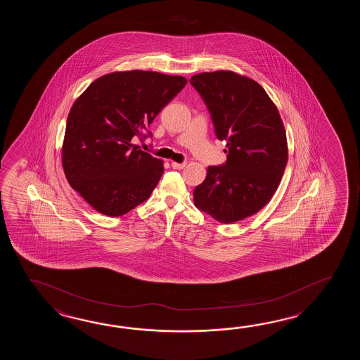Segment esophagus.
Wrapping results in <instances>:
<instances>
[{
  "mask_svg": "<svg viewBox=\"0 0 360 360\" xmlns=\"http://www.w3.org/2000/svg\"><path fill=\"white\" fill-rule=\"evenodd\" d=\"M171 166L174 167L175 169H183L185 166H186V162H183V163H177V162H171Z\"/></svg>",
  "mask_w": 360,
  "mask_h": 360,
  "instance_id": "34e87169",
  "label": "esophagus"
}]
</instances>
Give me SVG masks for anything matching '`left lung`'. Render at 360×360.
<instances>
[{
	"label": "left lung",
	"mask_w": 360,
	"mask_h": 360,
	"mask_svg": "<svg viewBox=\"0 0 360 360\" xmlns=\"http://www.w3.org/2000/svg\"><path fill=\"white\" fill-rule=\"evenodd\" d=\"M191 84L211 115L214 134L226 143V162L207 169L194 189V205L217 221L243 220L274 195L288 158L283 122L266 91L230 70L205 72Z\"/></svg>",
	"instance_id": "8db88e82"
}]
</instances>
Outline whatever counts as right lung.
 I'll return each instance as SVG.
<instances>
[{"instance_id": "right-lung-1", "label": "right lung", "mask_w": 360, "mask_h": 360, "mask_svg": "<svg viewBox=\"0 0 360 360\" xmlns=\"http://www.w3.org/2000/svg\"><path fill=\"white\" fill-rule=\"evenodd\" d=\"M186 82L158 72H115L95 79L75 101L63 169L69 185L98 212L121 216L150 197L163 162L134 140L152 136L148 127Z\"/></svg>"}]
</instances>
